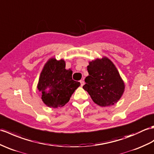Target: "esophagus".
Returning a JSON list of instances; mask_svg holds the SVG:
<instances>
[{"mask_svg":"<svg viewBox=\"0 0 154 154\" xmlns=\"http://www.w3.org/2000/svg\"><path fill=\"white\" fill-rule=\"evenodd\" d=\"M80 83H81V87H83V86L84 85V81L83 80H81L80 81Z\"/></svg>","mask_w":154,"mask_h":154,"instance_id":"esophagus-1","label":"esophagus"}]
</instances>
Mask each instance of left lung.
Segmentation results:
<instances>
[{
  "instance_id": "obj_1",
  "label": "left lung",
  "mask_w": 154,
  "mask_h": 154,
  "mask_svg": "<svg viewBox=\"0 0 154 154\" xmlns=\"http://www.w3.org/2000/svg\"><path fill=\"white\" fill-rule=\"evenodd\" d=\"M88 75L83 88L100 106L113 105L119 100L125 91V84L119 71L107 57L89 62Z\"/></svg>"
}]
</instances>
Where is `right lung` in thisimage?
<instances>
[{"instance_id":"right-lung-1","label":"right lung","mask_w":154,"mask_h":154,"mask_svg":"<svg viewBox=\"0 0 154 154\" xmlns=\"http://www.w3.org/2000/svg\"><path fill=\"white\" fill-rule=\"evenodd\" d=\"M73 71L66 69L63 60L49 59L42 69L37 85L42 93V100L50 108L62 107L69 102L71 95L81 85L72 79Z\"/></svg>"}]
</instances>
